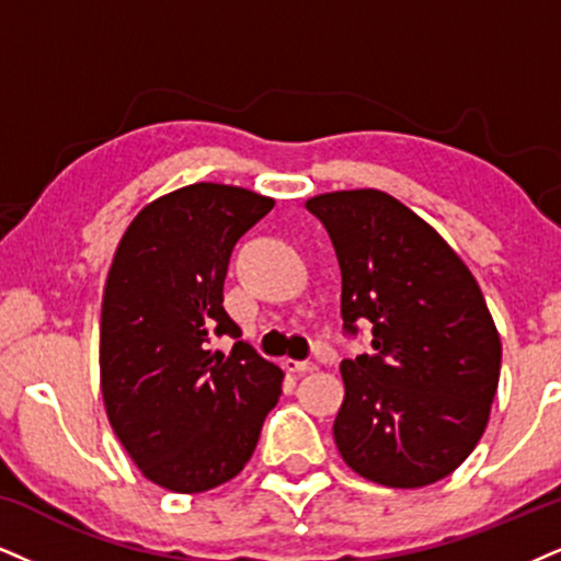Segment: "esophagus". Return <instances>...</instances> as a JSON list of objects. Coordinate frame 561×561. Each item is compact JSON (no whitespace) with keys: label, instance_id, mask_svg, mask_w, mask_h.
Segmentation results:
<instances>
[{"label":"esophagus","instance_id":"1","mask_svg":"<svg viewBox=\"0 0 561 561\" xmlns=\"http://www.w3.org/2000/svg\"><path fill=\"white\" fill-rule=\"evenodd\" d=\"M283 369L291 371V375H309V371L317 369V364H312V362H294V358H286V362H283Z\"/></svg>","mask_w":561,"mask_h":561}]
</instances>
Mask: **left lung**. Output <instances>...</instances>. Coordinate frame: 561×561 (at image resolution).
<instances>
[{"label": "left lung", "mask_w": 561, "mask_h": 561, "mask_svg": "<svg viewBox=\"0 0 561 561\" xmlns=\"http://www.w3.org/2000/svg\"><path fill=\"white\" fill-rule=\"evenodd\" d=\"M307 210L335 247L343 328L371 322L375 354L341 362V458L390 489L445 479L479 445L500 385L502 343L479 283L387 192H328Z\"/></svg>", "instance_id": "1"}]
</instances>
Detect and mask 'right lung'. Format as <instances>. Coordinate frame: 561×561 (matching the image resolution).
<instances>
[{"mask_svg":"<svg viewBox=\"0 0 561 561\" xmlns=\"http://www.w3.org/2000/svg\"><path fill=\"white\" fill-rule=\"evenodd\" d=\"M275 199L197 182L153 199L116 247L101 307V392L108 424L140 473L176 494L241 473L283 371L239 337L224 309L233 247Z\"/></svg>","mask_w":561,"mask_h":561,"instance_id":"1","label":"right lung"}]
</instances>
